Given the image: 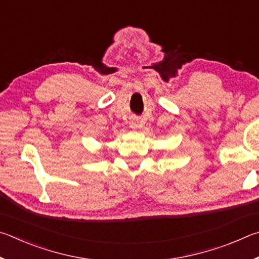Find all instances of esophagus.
<instances>
[{
  "mask_svg": "<svg viewBox=\"0 0 259 259\" xmlns=\"http://www.w3.org/2000/svg\"><path fill=\"white\" fill-rule=\"evenodd\" d=\"M131 124V127H132V128H137V127L139 126V121L138 120H132L130 122Z\"/></svg>",
  "mask_w": 259,
  "mask_h": 259,
  "instance_id": "obj_1",
  "label": "esophagus"
}]
</instances>
